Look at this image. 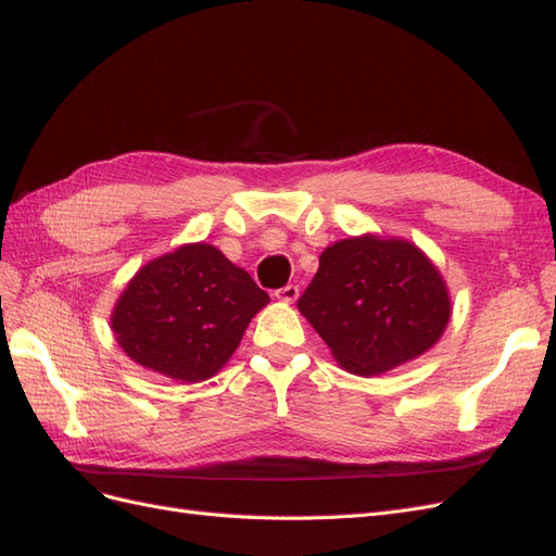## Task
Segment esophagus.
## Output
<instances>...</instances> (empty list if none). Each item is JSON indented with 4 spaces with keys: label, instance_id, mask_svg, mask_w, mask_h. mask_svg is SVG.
<instances>
[{
    "label": "esophagus",
    "instance_id": "esophagus-1",
    "mask_svg": "<svg viewBox=\"0 0 556 556\" xmlns=\"http://www.w3.org/2000/svg\"><path fill=\"white\" fill-rule=\"evenodd\" d=\"M298 295H301V289H298L295 283H289V287L275 291V298H277V301H281V303H295Z\"/></svg>",
    "mask_w": 556,
    "mask_h": 556
}]
</instances>
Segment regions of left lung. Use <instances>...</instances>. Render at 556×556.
Masks as SVG:
<instances>
[{
	"label": "left lung",
	"mask_w": 556,
	"mask_h": 556,
	"mask_svg": "<svg viewBox=\"0 0 556 556\" xmlns=\"http://www.w3.org/2000/svg\"><path fill=\"white\" fill-rule=\"evenodd\" d=\"M338 366L380 376L430 352L453 315L444 275L404 237L366 232L319 255V269L298 301Z\"/></svg>",
	"instance_id": "obj_1"
}]
</instances>
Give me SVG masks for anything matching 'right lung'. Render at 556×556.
<instances>
[{
    "instance_id": "1",
    "label": "right lung",
    "mask_w": 556,
    "mask_h": 556,
    "mask_svg": "<svg viewBox=\"0 0 556 556\" xmlns=\"http://www.w3.org/2000/svg\"><path fill=\"white\" fill-rule=\"evenodd\" d=\"M267 303L244 267L192 241L138 267L112 307L110 329L138 366L176 382H202L230 362Z\"/></svg>"
}]
</instances>
